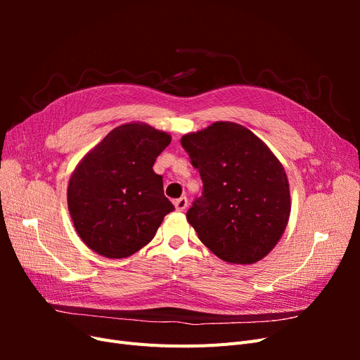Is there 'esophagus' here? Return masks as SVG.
<instances>
[{"mask_svg": "<svg viewBox=\"0 0 360 360\" xmlns=\"http://www.w3.org/2000/svg\"><path fill=\"white\" fill-rule=\"evenodd\" d=\"M174 205H176V209H177L179 212L186 210V207H188V198H186V197H180L179 200L174 201Z\"/></svg>", "mask_w": 360, "mask_h": 360, "instance_id": "34e87169", "label": "esophagus"}]
</instances>
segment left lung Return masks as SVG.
I'll return each instance as SVG.
<instances>
[{"label":"left lung","instance_id":"left-lung-1","mask_svg":"<svg viewBox=\"0 0 360 360\" xmlns=\"http://www.w3.org/2000/svg\"><path fill=\"white\" fill-rule=\"evenodd\" d=\"M202 180L201 197L188 210L200 240L226 263L252 264L266 257L290 216L285 171L246 127L217 122L181 138Z\"/></svg>","mask_w":360,"mask_h":360}]
</instances>
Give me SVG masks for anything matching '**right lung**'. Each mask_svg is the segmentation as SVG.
Returning <instances> with one entry per match:
<instances>
[{
    "instance_id": "1",
    "label": "right lung",
    "mask_w": 360,
    "mask_h": 360,
    "mask_svg": "<svg viewBox=\"0 0 360 360\" xmlns=\"http://www.w3.org/2000/svg\"><path fill=\"white\" fill-rule=\"evenodd\" d=\"M171 136L143 123L118 126L73 171L68 204L82 242L108 258H126L155 237L174 210L156 158Z\"/></svg>"
}]
</instances>
